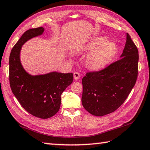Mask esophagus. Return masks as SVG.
<instances>
[{
    "label": "esophagus",
    "mask_w": 150,
    "mask_h": 150,
    "mask_svg": "<svg viewBox=\"0 0 150 150\" xmlns=\"http://www.w3.org/2000/svg\"><path fill=\"white\" fill-rule=\"evenodd\" d=\"M80 74L78 72H75L74 73H73V77H74V79L75 80H78L80 78Z\"/></svg>",
    "instance_id": "1"
}]
</instances>
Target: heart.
Returning <instances> with one entry per match:
<instances>
[{
	"label": "heart",
	"instance_id": "b5f03b06",
	"mask_svg": "<svg viewBox=\"0 0 150 150\" xmlns=\"http://www.w3.org/2000/svg\"><path fill=\"white\" fill-rule=\"evenodd\" d=\"M117 46L115 42L108 41L106 37H96L81 48L80 51L88 52L85 59L86 66L92 70L104 68L112 60L117 52Z\"/></svg>",
	"mask_w": 150,
	"mask_h": 150
}]
</instances>
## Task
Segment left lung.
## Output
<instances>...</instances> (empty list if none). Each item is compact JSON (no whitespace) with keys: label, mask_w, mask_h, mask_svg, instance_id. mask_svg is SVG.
<instances>
[{"label":"left lung","mask_w":150,"mask_h":150,"mask_svg":"<svg viewBox=\"0 0 150 150\" xmlns=\"http://www.w3.org/2000/svg\"><path fill=\"white\" fill-rule=\"evenodd\" d=\"M120 59L99 71L87 73L83 78L82 104L95 116L115 111L123 103L138 77V50L130 35Z\"/></svg>","instance_id":"8db88e82"}]
</instances>
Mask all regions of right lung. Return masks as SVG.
<instances>
[{"instance_id":"obj_1","label":"right lung","mask_w":150,"mask_h":150,"mask_svg":"<svg viewBox=\"0 0 150 150\" xmlns=\"http://www.w3.org/2000/svg\"><path fill=\"white\" fill-rule=\"evenodd\" d=\"M44 31L42 27L29 29L14 45L9 58V79L11 90L21 105L32 115L48 119L59 111L61 95L73 82V75L56 71L31 75L24 69L20 61L21 47Z\"/></svg>"}]
</instances>
